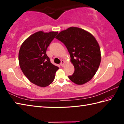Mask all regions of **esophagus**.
Returning a JSON list of instances; mask_svg holds the SVG:
<instances>
[{"label": "esophagus", "mask_w": 124, "mask_h": 124, "mask_svg": "<svg viewBox=\"0 0 124 124\" xmlns=\"http://www.w3.org/2000/svg\"><path fill=\"white\" fill-rule=\"evenodd\" d=\"M64 63H65L64 61L62 60V61H61V63H60V64H61V66L62 67H63Z\"/></svg>", "instance_id": "obj_1"}]
</instances>
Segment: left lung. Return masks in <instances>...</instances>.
Returning <instances> with one entry per match:
<instances>
[{"instance_id": "1", "label": "left lung", "mask_w": 124, "mask_h": 124, "mask_svg": "<svg viewBox=\"0 0 124 124\" xmlns=\"http://www.w3.org/2000/svg\"><path fill=\"white\" fill-rule=\"evenodd\" d=\"M56 39L66 46L74 67L69 79L77 85L91 80L100 66L101 54L99 44L91 33L78 27H70L58 33Z\"/></svg>"}]
</instances>
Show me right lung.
I'll list each match as a JSON object with an SVG mask.
<instances>
[{
    "mask_svg": "<svg viewBox=\"0 0 124 124\" xmlns=\"http://www.w3.org/2000/svg\"><path fill=\"white\" fill-rule=\"evenodd\" d=\"M57 32L34 33L24 41L18 53L20 67L31 83L46 87L52 83L58 67L50 62L46 50Z\"/></svg>",
    "mask_w": 124,
    "mask_h": 124,
    "instance_id": "add662e5",
    "label": "right lung"
}]
</instances>
